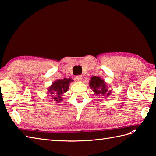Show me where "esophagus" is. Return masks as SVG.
I'll return each mask as SVG.
<instances>
[{"instance_id": "34e87169", "label": "esophagus", "mask_w": 156, "mask_h": 156, "mask_svg": "<svg viewBox=\"0 0 156 156\" xmlns=\"http://www.w3.org/2000/svg\"><path fill=\"white\" fill-rule=\"evenodd\" d=\"M76 79L78 81H81L82 80V76L81 75H78L76 76Z\"/></svg>"}]
</instances>
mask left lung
<instances>
[{"label": "left lung", "mask_w": 156, "mask_h": 156, "mask_svg": "<svg viewBox=\"0 0 156 156\" xmlns=\"http://www.w3.org/2000/svg\"><path fill=\"white\" fill-rule=\"evenodd\" d=\"M89 87H90L95 95L98 96V97H105L107 98L110 97L112 93V91L108 90V86L106 84L105 81L98 76H92L90 82H89Z\"/></svg>", "instance_id": "1"}]
</instances>
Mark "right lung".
<instances>
[{"instance_id": "obj_1", "label": "right lung", "mask_w": 156, "mask_h": 156, "mask_svg": "<svg viewBox=\"0 0 156 156\" xmlns=\"http://www.w3.org/2000/svg\"><path fill=\"white\" fill-rule=\"evenodd\" d=\"M74 82L71 78L59 79L55 80L48 88V94H51V99L55 102H59L63 101V94L68 90L70 82Z\"/></svg>"}]
</instances>
